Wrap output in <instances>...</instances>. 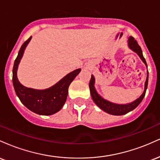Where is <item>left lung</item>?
<instances>
[{"label": "left lung", "mask_w": 160, "mask_h": 160, "mask_svg": "<svg viewBox=\"0 0 160 160\" xmlns=\"http://www.w3.org/2000/svg\"><path fill=\"white\" fill-rule=\"evenodd\" d=\"M128 46L129 47L130 49L133 51V52H136L138 56L140 57V58L142 60V62H144L146 65L147 68H148V65H147V62L145 58L143 56L142 50L140 46L138 45V42L135 40V38H132V36H130L128 38ZM95 80L93 75H92L90 82H89V89H90V94L92 98L93 102H95L98 107L102 109V111H104L106 113H109L111 115H116V116H120V115H124L126 113H128V112L133 111L135 108H136L139 105V104L142 102L143 98H144L145 93H146V90L148 89V71H147V78L146 81L144 82V89L143 92L142 94L141 95V96L138 98H137L136 100H135L134 102H131V103L128 104H116L113 103V102H109V101L106 100L104 98H102L100 95L97 92L96 89L95 88Z\"/></svg>", "instance_id": "8db88e82"}]
</instances>
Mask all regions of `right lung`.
Returning <instances> with one entry per match:
<instances>
[{"label": "right lung", "mask_w": 160, "mask_h": 160, "mask_svg": "<svg viewBox=\"0 0 160 160\" xmlns=\"http://www.w3.org/2000/svg\"><path fill=\"white\" fill-rule=\"evenodd\" d=\"M32 37L22 45L18 56L14 62L12 68V84L16 95L28 109L40 115H52L62 109L65 104L68 92V87L80 72L78 68L68 74L55 85L48 89H35L28 88L20 83L17 78V70L22 58L25 49L30 42Z\"/></svg>", "instance_id": "right-lung-1"}]
</instances>
